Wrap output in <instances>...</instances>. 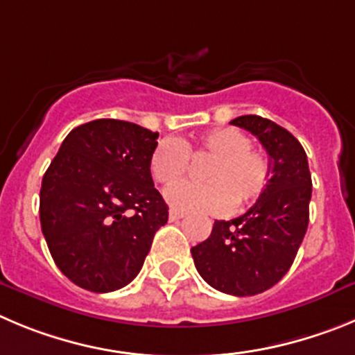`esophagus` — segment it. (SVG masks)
<instances>
[{
	"label": "esophagus",
	"mask_w": 355,
	"mask_h": 355,
	"mask_svg": "<svg viewBox=\"0 0 355 355\" xmlns=\"http://www.w3.org/2000/svg\"><path fill=\"white\" fill-rule=\"evenodd\" d=\"M184 211H178V209H172L171 213H168V220H171V222H175V220H181V218L184 216Z\"/></svg>",
	"instance_id": "1"
}]
</instances>
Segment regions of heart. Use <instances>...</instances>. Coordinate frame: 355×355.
I'll return each mask as SVG.
<instances>
[{"label": "heart", "instance_id": "obj_1", "mask_svg": "<svg viewBox=\"0 0 355 355\" xmlns=\"http://www.w3.org/2000/svg\"><path fill=\"white\" fill-rule=\"evenodd\" d=\"M190 160H207L200 168L204 183H184L167 190L165 199L175 209L216 213L230 206L232 211H241L268 187V158L252 148L241 130L218 128L197 141L164 139L149 158V171L156 183L172 187L187 175Z\"/></svg>", "mask_w": 355, "mask_h": 355}]
</instances>
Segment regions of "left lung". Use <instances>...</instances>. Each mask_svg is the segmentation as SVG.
<instances>
[{
  "label": "left lung",
  "instance_id": "8db88e82",
  "mask_svg": "<svg viewBox=\"0 0 355 355\" xmlns=\"http://www.w3.org/2000/svg\"><path fill=\"white\" fill-rule=\"evenodd\" d=\"M230 125L248 130L264 146L268 187L243 216L216 220L191 257L211 287L245 297L271 288L291 269L310 220L311 175L303 146L284 126L255 114Z\"/></svg>",
  "mask_w": 355,
  "mask_h": 355
}]
</instances>
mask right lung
Listing matches in <instances>:
<instances>
[{
  "label": "right lung",
  "instance_id": "right-lung-1",
  "mask_svg": "<svg viewBox=\"0 0 355 355\" xmlns=\"http://www.w3.org/2000/svg\"><path fill=\"white\" fill-rule=\"evenodd\" d=\"M156 139L158 132L135 123H84L44 174L42 232L60 271L80 288L102 294L128 285L167 223L149 171Z\"/></svg>",
  "mask_w": 355,
  "mask_h": 355
}]
</instances>
